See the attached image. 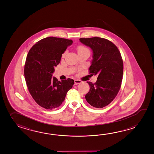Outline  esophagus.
<instances>
[{"instance_id": "34e87169", "label": "esophagus", "mask_w": 154, "mask_h": 154, "mask_svg": "<svg viewBox=\"0 0 154 154\" xmlns=\"http://www.w3.org/2000/svg\"><path fill=\"white\" fill-rule=\"evenodd\" d=\"M74 82H75V85H79V84L81 83V82H82L80 80H78V79H75V80L74 81Z\"/></svg>"}]
</instances>
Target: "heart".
I'll list each match as a JSON object with an SVG mask.
<instances>
[{
    "label": "heart",
    "mask_w": 154,
    "mask_h": 154,
    "mask_svg": "<svg viewBox=\"0 0 154 154\" xmlns=\"http://www.w3.org/2000/svg\"><path fill=\"white\" fill-rule=\"evenodd\" d=\"M88 50V49L87 48H85V47H84V46H79V48H78V52L82 51H83V50Z\"/></svg>",
    "instance_id": "heart-1"
}]
</instances>
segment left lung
<instances>
[{
	"label": "left lung",
	"instance_id": "8db88e82",
	"mask_svg": "<svg viewBox=\"0 0 154 154\" xmlns=\"http://www.w3.org/2000/svg\"><path fill=\"white\" fill-rule=\"evenodd\" d=\"M79 41L92 49L89 73L98 75L95 83L87 82L90 89L85 99L91 106L102 108L113 101L120 88L123 74L122 56L116 46L104 38H81Z\"/></svg>",
	"mask_w": 154,
	"mask_h": 154
}]
</instances>
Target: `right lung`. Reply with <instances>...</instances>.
Wrapping results in <instances>:
<instances>
[{"instance_id": "obj_1", "label": "right lung", "mask_w": 154, "mask_h": 154, "mask_svg": "<svg viewBox=\"0 0 154 154\" xmlns=\"http://www.w3.org/2000/svg\"><path fill=\"white\" fill-rule=\"evenodd\" d=\"M73 43L72 40L48 37L38 41L26 57L24 75L29 92L40 106L54 109L61 105L74 80L59 81L52 77L62 55Z\"/></svg>"}]
</instances>
